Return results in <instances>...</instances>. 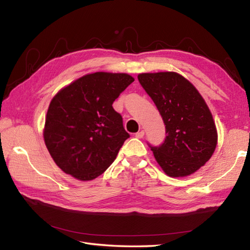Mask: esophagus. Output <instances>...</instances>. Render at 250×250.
Wrapping results in <instances>:
<instances>
[{
  "instance_id": "obj_1",
  "label": "esophagus",
  "mask_w": 250,
  "mask_h": 250,
  "mask_svg": "<svg viewBox=\"0 0 250 250\" xmlns=\"http://www.w3.org/2000/svg\"><path fill=\"white\" fill-rule=\"evenodd\" d=\"M144 134H145V132L143 131V130H141V131L137 132V133H135V136L137 137V139H142V137L144 136Z\"/></svg>"
}]
</instances>
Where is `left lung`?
Instances as JSON below:
<instances>
[{
	"label": "left lung",
	"instance_id": "obj_1",
	"mask_svg": "<svg viewBox=\"0 0 250 250\" xmlns=\"http://www.w3.org/2000/svg\"><path fill=\"white\" fill-rule=\"evenodd\" d=\"M139 82L160 113L166 140L151 148L171 177L194 173L209 160L217 145L213 116L198 90L174 72L140 74Z\"/></svg>",
	"mask_w": 250,
	"mask_h": 250
}]
</instances>
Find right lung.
Instances as JSON below:
<instances>
[{
	"instance_id": "obj_1",
	"label": "right lung",
	"mask_w": 250,
	"mask_h": 250,
	"mask_svg": "<svg viewBox=\"0 0 250 250\" xmlns=\"http://www.w3.org/2000/svg\"><path fill=\"white\" fill-rule=\"evenodd\" d=\"M133 82L128 74L98 72L77 79L51 100L44 140L63 172L91 180L114 162L130 134L113 103Z\"/></svg>"
}]
</instances>
